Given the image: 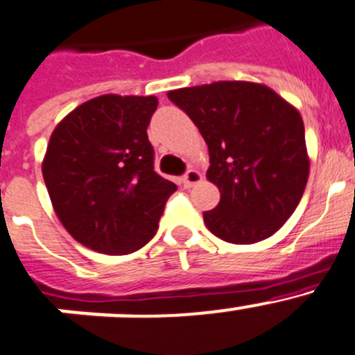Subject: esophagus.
Returning a JSON list of instances; mask_svg holds the SVG:
<instances>
[{
	"mask_svg": "<svg viewBox=\"0 0 355 355\" xmlns=\"http://www.w3.org/2000/svg\"><path fill=\"white\" fill-rule=\"evenodd\" d=\"M201 180H203V177H201V173L198 170H189L184 177H182V184H184V187H193V185L200 184Z\"/></svg>",
	"mask_w": 355,
	"mask_h": 355,
	"instance_id": "34e87169",
	"label": "esophagus"
}]
</instances>
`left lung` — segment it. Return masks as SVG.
<instances>
[{
    "mask_svg": "<svg viewBox=\"0 0 355 355\" xmlns=\"http://www.w3.org/2000/svg\"><path fill=\"white\" fill-rule=\"evenodd\" d=\"M209 145L207 178L221 201L203 212L216 237L265 241L297 209L309 177L304 123L295 106L251 81H216L168 92Z\"/></svg>",
    "mask_w": 355,
    "mask_h": 355,
    "instance_id": "left-lung-1",
    "label": "left lung"
}]
</instances>
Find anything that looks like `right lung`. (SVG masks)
<instances>
[{
	"label": "right lung",
	"instance_id": "obj_1",
	"mask_svg": "<svg viewBox=\"0 0 355 355\" xmlns=\"http://www.w3.org/2000/svg\"><path fill=\"white\" fill-rule=\"evenodd\" d=\"M157 97L101 95L54 127L42 161L63 228L97 253L129 254L154 237L177 191L154 170L146 127Z\"/></svg>",
	"mask_w": 355,
	"mask_h": 355
}]
</instances>
